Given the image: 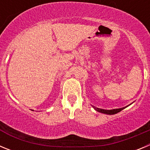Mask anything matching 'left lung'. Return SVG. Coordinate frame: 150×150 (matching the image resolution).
I'll return each mask as SVG.
<instances>
[{"instance_id": "1", "label": "left lung", "mask_w": 150, "mask_h": 150, "mask_svg": "<svg viewBox=\"0 0 150 150\" xmlns=\"http://www.w3.org/2000/svg\"><path fill=\"white\" fill-rule=\"evenodd\" d=\"M129 105L123 107V108H115V109H111V110H105V109H103V108H97V107L94 106V105H92V107L94 108V110H96L97 112H100V113L106 114V115H115V114L118 113V112H120V111H122L123 109H124V108H126V107H128Z\"/></svg>"}]
</instances>
